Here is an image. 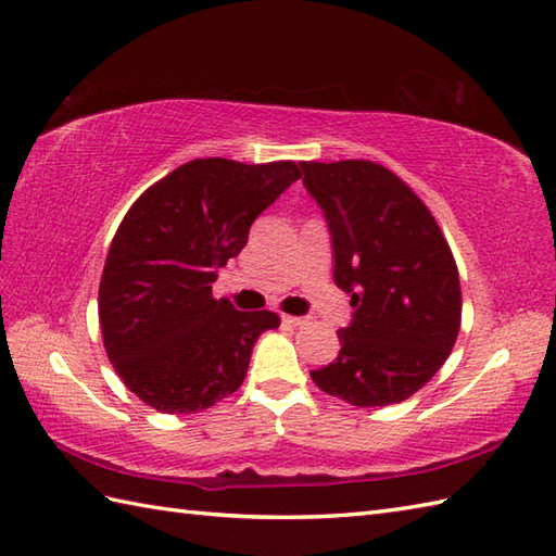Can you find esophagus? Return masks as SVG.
Masks as SVG:
<instances>
[{
  "mask_svg": "<svg viewBox=\"0 0 556 556\" xmlns=\"http://www.w3.org/2000/svg\"><path fill=\"white\" fill-rule=\"evenodd\" d=\"M281 320H285L287 325L291 327H303L308 325V317H299V315H281Z\"/></svg>",
  "mask_w": 556,
  "mask_h": 556,
  "instance_id": "34e87169",
  "label": "esophagus"
}]
</instances>
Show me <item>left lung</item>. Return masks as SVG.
Here are the masks:
<instances>
[{"label": "left lung", "instance_id": "obj_1", "mask_svg": "<svg viewBox=\"0 0 556 556\" xmlns=\"http://www.w3.org/2000/svg\"><path fill=\"white\" fill-rule=\"evenodd\" d=\"M334 245V281L351 293L337 361L313 382L351 406L399 404L432 380L460 329L456 260L428 205L370 160L303 162Z\"/></svg>", "mask_w": 556, "mask_h": 556}]
</instances>
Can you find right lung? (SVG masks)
Wrapping results in <instances>:
<instances>
[{
    "mask_svg": "<svg viewBox=\"0 0 556 556\" xmlns=\"http://www.w3.org/2000/svg\"><path fill=\"white\" fill-rule=\"evenodd\" d=\"M299 167L200 157L128 207L104 260L98 313L108 358L143 404L195 413L243 384L257 337L281 320L236 311L212 296V281L243 251L260 212L301 179Z\"/></svg>",
    "mask_w": 556,
    "mask_h": 556,
    "instance_id": "right-lung-1",
    "label": "right lung"
}]
</instances>
